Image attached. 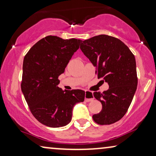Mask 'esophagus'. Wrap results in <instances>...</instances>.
<instances>
[{
    "label": "esophagus",
    "instance_id": "esophagus-1",
    "mask_svg": "<svg viewBox=\"0 0 156 156\" xmlns=\"http://www.w3.org/2000/svg\"><path fill=\"white\" fill-rule=\"evenodd\" d=\"M85 101H93V99H94V97L93 93L91 91H85Z\"/></svg>",
    "mask_w": 156,
    "mask_h": 156
}]
</instances>
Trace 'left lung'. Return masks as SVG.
I'll return each instance as SVG.
<instances>
[{"mask_svg": "<svg viewBox=\"0 0 156 156\" xmlns=\"http://www.w3.org/2000/svg\"><path fill=\"white\" fill-rule=\"evenodd\" d=\"M80 49L96 67L97 77L109 86L103 93L93 94L102 104L101 112L93 115L94 121L99 125L116 122L127 112L137 89L135 57L122 41L106 35L84 40Z\"/></svg>", "mask_w": 156, "mask_h": 156, "instance_id": "8db88e82", "label": "left lung"}]
</instances>
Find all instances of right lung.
<instances>
[{
  "instance_id": "obj_1",
  "label": "right lung",
  "mask_w": 156,
  "mask_h": 156,
  "mask_svg": "<svg viewBox=\"0 0 156 156\" xmlns=\"http://www.w3.org/2000/svg\"><path fill=\"white\" fill-rule=\"evenodd\" d=\"M81 40H64L49 35L39 40L23 60L21 89L34 117L52 128L67 125L72 120L74 106L84 100L80 89L62 91L57 87Z\"/></svg>"
}]
</instances>
